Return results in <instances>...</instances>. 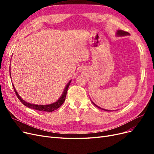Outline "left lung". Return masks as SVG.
Wrapping results in <instances>:
<instances>
[{"label": "left lung", "mask_w": 154, "mask_h": 154, "mask_svg": "<svg viewBox=\"0 0 154 154\" xmlns=\"http://www.w3.org/2000/svg\"><path fill=\"white\" fill-rule=\"evenodd\" d=\"M130 35L129 32H127V31H123V30H118V32H117V35H118V36H125V35ZM92 103H93V102H92ZM93 104H94L96 106H97V108L101 109L103 110L109 111V110H105V109H101V108H100V106H97V105H96L95 103H93Z\"/></svg>", "instance_id": "1"}]
</instances>
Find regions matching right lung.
Returning <instances> with one entry per match:
<instances>
[{
    "label": "right lung",
    "mask_w": 154,
    "mask_h": 154,
    "mask_svg": "<svg viewBox=\"0 0 154 154\" xmlns=\"http://www.w3.org/2000/svg\"><path fill=\"white\" fill-rule=\"evenodd\" d=\"M71 81H70L67 83V85H66V88H65L64 91L63 92L62 96L60 97V98L57 101H56L55 103L50 104V105H34V104L27 103V102L25 101L24 100H23L21 98V97L19 96V95L18 94V93H17L16 89L15 88V87H13V89H14V91L15 92V94H16L17 97L18 98V100H19L22 102V104H24L25 106L29 107V108H30V109H35V110H38L39 111L53 112L55 110L58 109L59 107L61 106V105L63 103V102L65 101V100H66V95H67L68 88H69V86L70 85V83H71Z\"/></svg>",
    "instance_id": "1"
}]
</instances>
